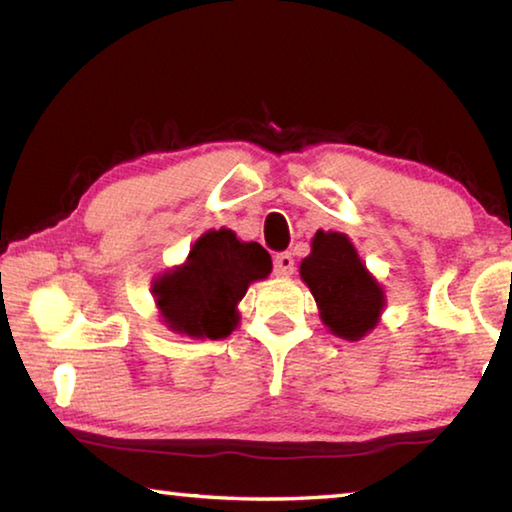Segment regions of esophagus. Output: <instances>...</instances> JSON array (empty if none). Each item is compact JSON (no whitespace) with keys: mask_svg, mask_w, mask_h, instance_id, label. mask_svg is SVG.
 Instances as JSON below:
<instances>
[{"mask_svg":"<svg viewBox=\"0 0 512 512\" xmlns=\"http://www.w3.org/2000/svg\"><path fill=\"white\" fill-rule=\"evenodd\" d=\"M273 271L277 277H289L293 273V257L291 253H277L273 259Z\"/></svg>","mask_w":512,"mask_h":512,"instance_id":"esophagus-1","label":"esophagus"}]
</instances>
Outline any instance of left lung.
Returning <instances> with one entry per match:
<instances>
[{"label": "left lung", "mask_w": 512, "mask_h": 512, "mask_svg": "<svg viewBox=\"0 0 512 512\" xmlns=\"http://www.w3.org/2000/svg\"><path fill=\"white\" fill-rule=\"evenodd\" d=\"M300 277L332 334L359 341L377 327L386 307L384 289L363 266L348 235L318 230L309 257L300 264Z\"/></svg>", "instance_id": "obj_1"}]
</instances>
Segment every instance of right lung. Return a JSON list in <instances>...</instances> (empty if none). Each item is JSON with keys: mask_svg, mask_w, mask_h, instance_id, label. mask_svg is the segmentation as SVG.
Segmentation results:
<instances>
[{"mask_svg": "<svg viewBox=\"0 0 512 512\" xmlns=\"http://www.w3.org/2000/svg\"><path fill=\"white\" fill-rule=\"evenodd\" d=\"M271 255L257 241H239L228 228L207 230L187 262L155 277L162 323L192 339H225L239 323V300L250 282L271 273Z\"/></svg>", "mask_w": 512, "mask_h": 512, "instance_id": "obj_1", "label": "right lung"}]
</instances>
